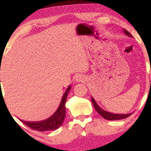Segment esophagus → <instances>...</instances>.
Wrapping results in <instances>:
<instances>
[{
  "label": "esophagus",
  "mask_w": 151,
  "mask_h": 151,
  "mask_svg": "<svg viewBox=\"0 0 151 151\" xmlns=\"http://www.w3.org/2000/svg\"><path fill=\"white\" fill-rule=\"evenodd\" d=\"M75 80H76V81H77V82H79V81H83L84 80V79L83 78V77H81V76L78 75L76 77Z\"/></svg>",
  "instance_id": "34e87169"
}]
</instances>
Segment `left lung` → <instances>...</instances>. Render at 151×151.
Segmentation results:
<instances>
[{
	"label": "left lung",
	"instance_id": "1",
	"mask_svg": "<svg viewBox=\"0 0 151 151\" xmlns=\"http://www.w3.org/2000/svg\"><path fill=\"white\" fill-rule=\"evenodd\" d=\"M124 33H125L126 35L129 36V37H133L131 35V33H129L127 30H124ZM91 101H92V104L94 106L95 110L98 112L100 115L104 119H107V120H110V121H114V120H120V119H126V118L129 117V116L131 115V114H112L110 113V112L106 111L103 110L101 108H100L99 106L97 104H96V101L94 100L92 96H91Z\"/></svg>",
	"mask_w": 151,
	"mask_h": 151
}]
</instances>
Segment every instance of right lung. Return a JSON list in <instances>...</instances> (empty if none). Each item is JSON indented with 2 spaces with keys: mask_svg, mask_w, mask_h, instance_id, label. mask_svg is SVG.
<instances>
[{
  "mask_svg": "<svg viewBox=\"0 0 151 151\" xmlns=\"http://www.w3.org/2000/svg\"><path fill=\"white\" fill-rule=\"evenodd\" d=\"M71 89V86H69L66 90L65 93H64L63 96L59 106L58 110L55 112L53 115L45 119V120L36 121V122H30V121H22L24 124L30 127L31 129L37 131H53V130L58 129L62 125L64 119L65 118V103L67 101V97L68 95L69 91Z\"/></svg>",
  "mask_w": 151,
  "mask_h": 151,
  "instance_id": "1",
  "label": "right lung"
}]
</instances>
